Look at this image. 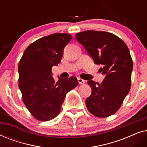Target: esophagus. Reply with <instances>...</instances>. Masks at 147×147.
<instances>
[{
  "label": "esophagus",
  "instance_id": "esophagus-1",
  "mask_svg": "<svg viewBox=\"0 0 147 147\" xmlns=\"http://www.w3.org/2000/svg\"><path fill=\"white\" fill-rule=\"evenodd\" d=\"M78 83H79L80 84H85V80H82V78H78Z\"/></svg>",
  "mask_w": 147,
  "mask_h": 147
}]
</instances>
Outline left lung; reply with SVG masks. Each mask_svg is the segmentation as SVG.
I'll return each mask as SVG.
<instances>
[{
	"label": "left lung",
	"mask_w": 147,
	"mask_h": 147,
	"mask_svg": "<svg viewBox=\"0 0 147 147\" xmlns=\"http://www.w3.org/2000/svg\"><path fill=\"white\" fill-rule=\"evenodd\" d=\"M76 38L94 63L102 65L100 71L105 76L100 84L88 82L92 94L86 100V107L97 117L111 116L118 111L130 89L133 63L129 49L121 39L108 32L86 31L76 34Z\"/></svg>",
	"instance_id": "left-lung-1"
}]
</instances>
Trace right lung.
<instances>
[{"label":"right lung","instance_id":"right-lung-1","mask_svg":"<svg viewBox=\"0 0 147 147\" xmlns=\"http://www.w3.org/2000/svg\"><path fill=\"white\" fill-rule=\"evenodd\" d=\"M67 33H55L37 39L25 50L19 63V87L24 104L36 119L49 121L61 111L67 92L78 86L77 78H61L55 83L51 69L61 61L71 41Z\"/></svg>","mask_w":147,"mask_h":147}]
</instances>
